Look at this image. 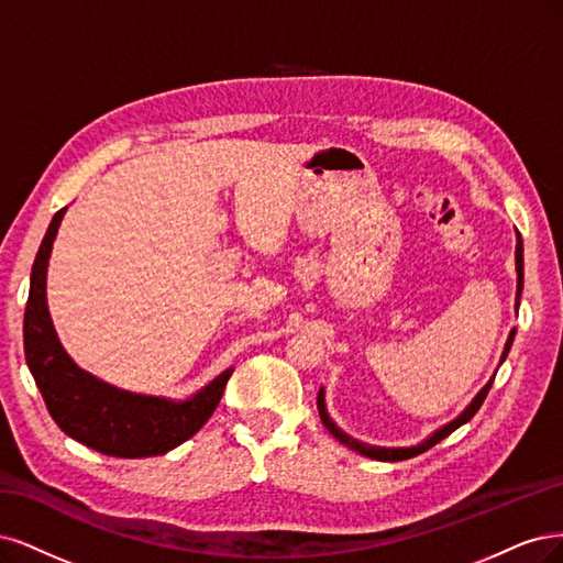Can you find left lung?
I'll return each instance as SVG.
<instances>
[{
	"mask_svg": "<svg viewBox=\"0 0 563 563\" xmlns=\"http://www.w3.org/2000/svg\"><path fill=\"white\" fill-rule=\"evenodd\" d=\"M521 289H523V247H521V239L517 241V306H519V297H521ZM512 341H515V330L510 332V339H507V343H505V351H503V360L507 357V353H510V346H512ZM496 378V376H494ZM494 378L488 380V384L479 390V395L475 397L473 402H470V407L459 416L456 421H451L449 426H444V428H440L438 432L432 434V438L428 440V442H423V444H419V446H411V449H380V446H369V444H362V442H357V440H353V438H349L346 432H341L334 423H332V419L328 416V411H324V395H322V390L318 393V409H320V419H322V423H324V428H328L334 438L341 442V444H346L349 449H353V451H360L362 456H367V459H374V461H388V463H395V461H407V459H413V456H419V453H423V451H428L430 446H434L438 442H442L444 438H449V434L456 430V428H461L463 423H467L470 419H473V416L479 411V407H482V402L486 400V395H488V390H492V384H494Z\"/></svg>",
	"mask_w": 563,
	"mask_h": 563,
	"instance_id": "obj_1",
	"label": "left lung"
}]
</instances>
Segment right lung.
<instances>
[{
	"instance_id": "1",
	"label": "right lung",
	"mask_w": 563,
	"mask_h": 563,
	"mask_svg": "<svg viewBox=\"0 0 563 563\" xmlns=\"http://www.w3.org/2000/svg\"><path fill=\"white\" fill-rule=\"evenodd\" d=\"M67 208L48 224L30 276V297L23 320L25 360L58 428L104 456H161L201 430L220 405L233 369L217 376L185 402L123 393L79 369L63 351L46 308V264Z\"/></svg>"
}]
</instances>
